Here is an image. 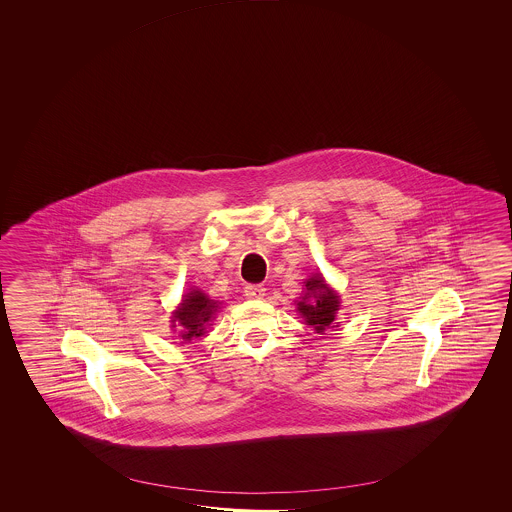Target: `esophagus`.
Listing matches in <instances>:
<instances>
[{
    "instance_id": "34e87169",
    "label": "esophagus",
    "mask_w": 512,
    "mask_h": 512,
    "mask_svg": "<svg viewBox=\"0 0 512 512\" xmlns=\"http://www.w3.org/2000/svg\"><path fill=\"white\" fill-rule=\"evenodd\" d=\"M263 294H265V287H263V285H258V283H249V285H245V296L258 300V298H261Z\"/></svg>"
}]
</instances>
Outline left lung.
<instances>
[{
    "mask_svg": "<svg viewBox=\"0 0 512 512\" xmlns=\"http://www.w3.org/2000/svg\"><path fill=\"white\" fill-rule=\"evenodd\" d=\"M305 289H307V294L302 302H298V311L304 316L307 326H313L318 333H322L326 327L335 322L338 296L327 287L322 276H318V274L305 282ZM309 295L314 296L313 303L308 300Z\"/></svg>",
    "mask_w": 512,
    "mask_h": 512,
    "instance_id": "obj_1",
    "label": "left lung"
}]
</instances>
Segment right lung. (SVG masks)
Wrapping results in <instances>:
<instances>
[{"label": "right lung", "mask_w": 512, "mask_h": 512, "mask_svg": "<svg viewBox=\"0 0 512 512\" xmlns=\"http://www.w3.org/2000/svg\"><path fill=\"white\" fill-rule=\"evenodd\" d=\"M216 307L218 304L201 291H192V293L186 294L183 304L177 309L174 316V320L183 326L181 337L185 340L201 337L205 333V326L216 313Z\"/></svg>", "instance_id": "1"}]
</instances>
